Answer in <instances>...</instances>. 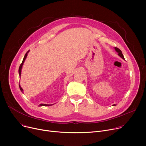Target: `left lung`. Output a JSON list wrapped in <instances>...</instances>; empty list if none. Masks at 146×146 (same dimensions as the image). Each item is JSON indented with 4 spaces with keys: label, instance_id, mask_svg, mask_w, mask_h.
Masks as SVG:
<instances>
[{
    "label": "left lung",
    "instance_id": "8db88e82",
    "mask_svg": "<svg viewBox=\"0 0 146 146\" xmlns=\"http://www.w3.org/2000/svg\"><path fill=\"white\" fill-rule=\"evenodd\" d=\"M115 50H116V51L117 52H118V55L122 58H123V59H125L124 58V56H123V54H122V51L118 48H117V47H115Z\"/></svg>",
    "mask_w": 146,
    "mask_h": 146
}]
</instances>
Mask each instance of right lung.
I'll list each match as a JSON object with an SVG mask.
<instances>
[{
	"mask_svg": "<svg viewBox=\"0 0 146 146\" xmlns=\"http://www.w3.org/2000/svg\"><path fill=\"white\" fill-rule=\"evenodd\" d=\"M29 51V50H28L27 52V53L25 54V56H24V59H23V60H22V63L21 64V65H20V66H19V76H21V69H22V65H23V64H24V62L25 61V58H27V54H28V52ZM19 88H20V90L22 91V92H23V89H22V88L21 87V86L19 85ZM49 105H47V104H40L39 106H49Z\"/></svg>",
	"mask_w": 146,
	"mask_h": 146,
	"instance_id": "obj_1",
	"label": "right lung"
}]
</instances>
